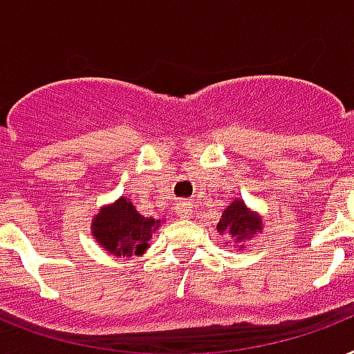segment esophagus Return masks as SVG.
<instances>
[{"label":"esophagus","instance_id":"obj_1","mask_svg":"<svg viewBox=\"0 0 354 354\" xmlns=\"http://www.w3.org/2000/svg\"><path fill=\"white\" fill-rule=\"evenodd\" d=\"M190 210L192 207L188 201H180L175 205V214L179 216V218H188V216H190Z\"/></svg>","mask_w":354,"mask_h":354}]
</instances>
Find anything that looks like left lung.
Instances as JSON below:
<instances>
[{"instance_id": "obj_1", "label": "left lung", "mask_w": 354, "mask_h": 354, "mask_svg": "<svg viewBox=\"0 0 354 354\" xmlns=\"http://www.w3.org/2000/svg\"><path fill=\"white\" fill-rule=\"evenodd\" d=\"M262 229H264L262 216L251 210L243 199H234L223 210L220 223H218V232L225 234V236H231L232 242L240 243V249H243L242 242H249L251 238L260 234Z\"/></svg>"}]
</instances>
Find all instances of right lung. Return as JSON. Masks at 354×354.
<instances>
[{
    "label": "right lung",
    "instance_id": "obj_1",
    "mask_svg": "<svg viewBox=\"0 0 354 354\" xmlns=\"http://www.w3.org/2000/svg\"><path fill=\"white\" fill-rule=\"evenodd\" d=\"M164 220L146 218L134 208L131 199L118 197L111 205H103L92 218V236L106 253L118 259H131L144 254L149 249L153 232L162 225Z\"/></svg>",
    "mask_w": 354,
    "mask_h": 354
}]
</instances>
